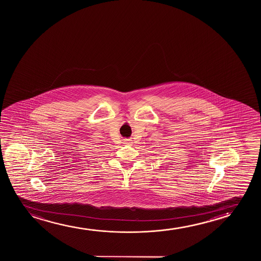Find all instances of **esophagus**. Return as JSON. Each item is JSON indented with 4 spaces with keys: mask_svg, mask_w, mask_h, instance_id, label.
<instances>
[{
    "mask_svg": "<svg viewBox=\"0 0 261 261\" xmlns=\"http://www.w3.org/2000/svg\"><path fill=\"white\" fill-rule=\"evenodd\" d=\"M124 143H125V144H130L131 143V140L130 139H124Z\"/></svg>",
    "mask_w": 261,
    "mask_h": 261,
    "instance_id": "34e87169",
    "label": "esophagus"
}]
</instances>
